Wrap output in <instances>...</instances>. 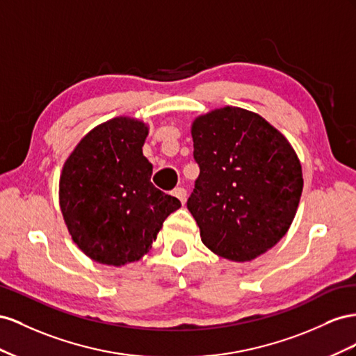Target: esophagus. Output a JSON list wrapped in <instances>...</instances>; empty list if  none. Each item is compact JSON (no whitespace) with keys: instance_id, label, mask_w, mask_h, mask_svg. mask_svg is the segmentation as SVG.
<instances>
[{"instance_id":"obj_1","label":"esophagus","mask_w":356,"mask_h":356,"mask_svg":"<svg viewBox=\"0 0 356 356\" xmlns=\"http://www.w3.org/2000/svg\"><path fill=\"white\" fill-rule=\"evenodd\" d=\"M172 195H175L181 204H185V201H186V191L184 189V188H176V189H172Z\"/></svg>"}]
</instances>
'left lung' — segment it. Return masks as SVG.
I'll use <instances>...</instances> for the list:
<instances>
[{
	"instance_id": "left-lung-1",
	"label": "left lung",
	"mask_w": 356,
	"mask_h": 356,
	"mask_svg": "<svg viewBox=\"0 0 356 356\" xmlns=\"http://www.w3.org/2000/svg\"><path fill=\"white\" fill-rule=\"evenodd\" d=\"M200 167L188 210L201 241L216 255L252 261L286 234L302 192L300 159L268 122L222 107L192 124Z\"/></svg>"
}]
</instances>
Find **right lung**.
I'll use <instances>...</instances> for the list:
<instances>
[{
	"instance_id": "right-lung-1",
	"label": "right lung",
	"mask_w": 356,
	"mask_h": 356,
	"mask_svg": "<svg viewBox=\"0 0 356 356\" xmlns=\"http://www.w3.org/2000/svg\"><path fill=\"white\" fill-rule=\"evenodd\" d=\"M149 128L115 118L80 140L59 179V206L71 238L86 257L120 267L152 248L162 223L180 207L150 181L143 155Z\"/></svg>"
}]
</instances>
